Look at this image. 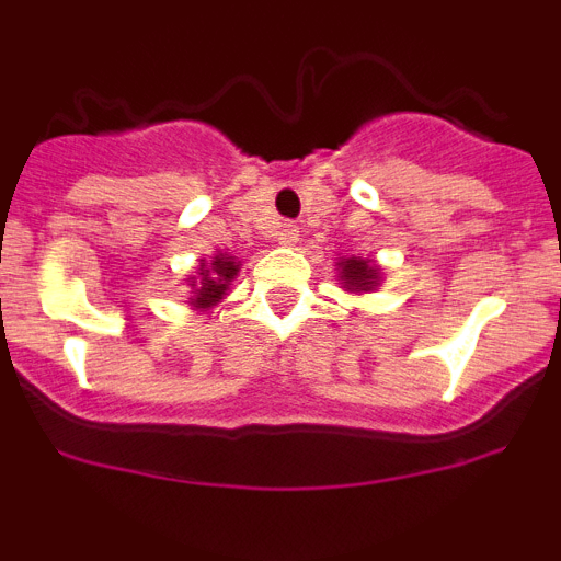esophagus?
I'll return each instance as SVG.
<instances>
[{"label": "esophagus", "instance_id": "34e87169", "mask_svg": "<svg viewBox=\"0 0 561 561\" xmlns=\"http://www.w3.org/2000/svg\"><path fill=\"white\" fill-rule=\"evenodd\" d=\"M275 238H277V244H280V247H295L297 241H300V230H297L295 225H280V227H277Z\"/></svg>", "mask_w": 561, "mask_h": 561}]
</instances>
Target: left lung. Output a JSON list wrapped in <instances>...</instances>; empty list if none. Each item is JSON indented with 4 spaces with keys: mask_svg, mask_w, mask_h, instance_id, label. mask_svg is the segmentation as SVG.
I'll list each match as a JSON object with an SVG mask.
<instances>
[{
    "mask_svg": "<svg viewBox=\"0 0 561 561\" xmlns=\"http://www.w3.org/2000/svg\"><path fill=\"white\" fill-rule=\"evenodd\" d=\"M336 277H340V289L354 291V295H370L381 286L385 272L376 264L374 257L359 255H340L334 261Z\"/></svg>",
    "mask_w": 561,
    "mask_h": 561,
    "instance_id": "obj_1",
    "label": "left lung"
}]
</instances>
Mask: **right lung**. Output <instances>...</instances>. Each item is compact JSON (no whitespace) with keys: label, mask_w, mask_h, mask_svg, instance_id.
<instances>
[{"label":"right lung","mask_w":561,"mask_h":561,"mask_svg":"<svg viewBox=\"0 0 561 561\" xmlns=\"http://www.w3.org/2000/svg\"><path fill=\"white\" fill-rule=\"evenodd\" d=\"M241 272V261L230 255L227 250H216L213 257H199V266L193 275L185 277L187 284V306L196 311H207L213 306H219L230 291L232 280Z\"/></svg>","instance_id":"obj_1"}]
</instances>
